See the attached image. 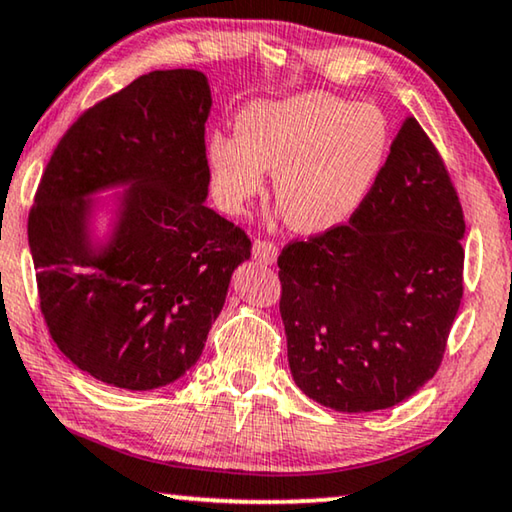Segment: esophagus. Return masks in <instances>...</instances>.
I'll use <instances>...</instances> for the list:
<instances>
[{
	"label": "esophagus",
	"mask_w": 512,
	"mask_h": 512,
	"mask_svg": "<svg viewBox=\"0 0 512 512\" xmlns=\"http://www.w3.org/2000/svg\"><path fill=\"white\" fill-rule=\"evenodd\" d=\"M253 255L257 262L273 264L278 259V246L269 239H255L253 243Z\"/></svg>",
	"instance_id": "34e87169"
}]
</instances>
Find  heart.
<instances>
[{"label": "heart", "mask_w": 512, "mask_h": 512, "mask_svg": "<svg viewBox=\"0 0 512 512\" xmlns=\"http://www.w3.org/2000/svg\"><path fill=\"white\" fill-rule=\"evenodd\" d=\"M391 126L375 105L308 91L285 101H259L236 117V135H213V186L230 209L264 188L276 174L273 197L280 218L299 232H324L345 223L370 195L388 151Z\"/></svg>", "instance_id": "heart-1"}]
</instances>
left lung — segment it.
<instances>
[{"label": "left lung", "instance_id": "left-lung-1", "mask_svg": "<svg viewBox=\"0 0 512 512\" xmlns=\"http://www.w3.org/2000/svg\"><path fill=\"white\" fill-rule=\"evenodd\" d=\"M464 213L414 117L349 223L289 241L280 317L296 386L335 411L388 409L444 361L464 292Z\"/></svg>", "mask_w": 512, "mask_h": 512}]
</instances>
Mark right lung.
I'll use <instances>...</instances> for the list:
<instances>
[{"label": "right lung", "mask_w": 512, "mask_h": 512, "mask_svg": "<svg viewBox=\"0 0 512 512\" xmlns=\"http://www.w3.org/2000/svg\"><path fill=\"white\" fill-rule=\"evenodd\" d=\"M209 82L174 68L140 75L61 137L29 211V248L50 338L103 384L151 391L200 358L248 234L204 207ZM132 186L103 256L86 246L84 197Z\"/></svg>", "instance_id": "add662e5"}]
</instances>
